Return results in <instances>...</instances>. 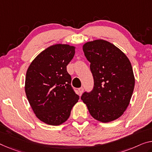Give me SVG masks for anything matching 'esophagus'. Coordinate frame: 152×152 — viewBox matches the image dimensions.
<instances>
[{
  "label": "esophagus",
  "instance_id": "1",
  "mask_svg": "<svg viewBox=\"0 0 152 152\" xmlns=\"http://www.w3.org/2000/svg\"><path fill=\"white\" fill-rule=\"evenodd\" d=\"M78 92H79V95H81V94H82V93L83 92V88H79L78 89Z\"/></svg>",
  "mask_w": 152,
  "mask_h": 152
}]
</instances>
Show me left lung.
I'll return each mask as SVG.
<instances>
[{"label": "left lung", "instance_id": "left-lung-1", "mask_svg": "<svg viewBox=\"0 0 152 152\" xmlns=\"http://www.w3.org/2000/svg\"><path fill=\"white\" fill-rule=\"evenodd\" d=\"M82 48L90 62L94 86L81 99L95 120L103 123L115 120L126 110L134 90L131 63L118 47L103 39L86 42Z\"/></svg>", "mask_w": 152, "mask_h": 152}]
</instances>
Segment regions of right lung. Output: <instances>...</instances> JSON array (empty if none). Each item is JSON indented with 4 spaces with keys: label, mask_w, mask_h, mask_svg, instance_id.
<instances>
[{
    "label": "right lung",
    "mask_w": 152,
    "mask_h": 152,
    "mask_svg": "<svg viewBox=\"0 0 152 152\" xmlns=\"http://www.w3.org/2000/svg\"><path fill=\"white\" fill-rule=\"evenodd\" d=\"M75 47L69 44L52 45L37 55L28 68L25 92L37 118L52 126L68 120L78 102L71 86L66 66L74 57Z\"/></svg>",
    "instance_id": "add662e5"
}]
</instances>
